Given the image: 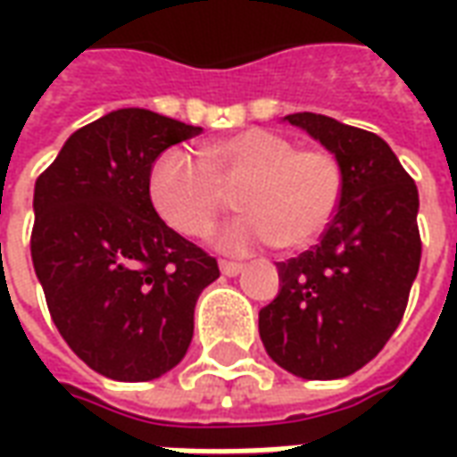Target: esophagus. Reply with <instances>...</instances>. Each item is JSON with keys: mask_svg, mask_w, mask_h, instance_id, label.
<instances>
[{"mask_svg": "<svg viewBox=\"0 0 457 457\" xmlns=\"http://www.w3.org/2000/svg\"><path fill=\"white\" fill-rule=\"evenodd\" d=\"M242 269H245V264H239V262H228V259L220 262V271H222L225 277H237Z\"/></svg>", "mask_w": 457, "mask_h": 457, "instance_id": "1", "label": "esophagus"}]
</instances>
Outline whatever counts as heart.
<instances>
[{"mask_svg": "<svg viewBox=\"0 0 457 457\" xmlns=\"http://www.w3.org/2000/svg\"><path fill=\"white\" fill-rule=\"evenodd\" d=\"M237 186V220L215 232V245L247 254L264 245L298 249L318 239L343 200V169L326 149H296L269 129H247L210 141L203 159L169 149L149 170V198L180 235H205Z\"/></svg>", "mask_w": 457, "mask_h": 457, "instance_id": "heart-1", "label": "heart"}]
</instances>
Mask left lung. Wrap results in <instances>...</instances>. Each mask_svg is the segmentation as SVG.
Wrapping results in <instances>:
<instances>
[{"label":"left lung","instance_id":"obj_1","mask_svg":"<svg viewBox=\"0 0 457 457\" xmlns=\"http://www.w3.org/2000/svg\"><path fill=\"white\" fill-rule=\"evenodd\" d=\"M343 169V200L313 249L278 262L281 291L259 311L269 357L303 379H340L379 354L421 262L419 190L389 144L326 114L284 117Z\"/></svg>","mask_w":457,"mask_h":457}]
</instances>
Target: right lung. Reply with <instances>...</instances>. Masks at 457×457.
Masks as SVG:
<instances>
[{
  "label": "right lung",
  "instance_id": "obj_1",
  "mask_svg": "<svg viewBox=\"0 0 457 457\" xmlns=\"http://www.w3.org/2000/svg\"><path fill=\"white\" fill-rule=\"evenodd\" d=\"M200 127L127 107L71 134L36 179L31 259L58 333L95 372L149 382L193 340L215 257L180 237L149 198V170Z\"/></svg>",
  "mask_w": 457,
  "mask_h": 457
}]
</instances>
